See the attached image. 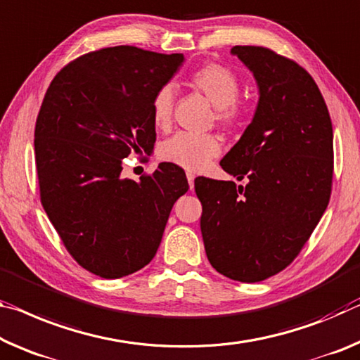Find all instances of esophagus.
<instances>
[{
	"mask_svg": "<svg viewBox=\"0 0 360 360\" xmlns=\"http://www.w3.org/2000/svg\"><path fill=\"white\" fill-rule=\"evenodd\" d=\"M193 179H195V176H193V173H191V171H187V181H189L191 191L193 189Z\"/></svg>",
	"mask_w": 360,
	"mask_h": 360,
	"instance_id": "obj_1",
	"label": "esophagus"
}]
</instances>
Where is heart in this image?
I'll return each instance as SVG.
<instances>
[{"label":"heart","instance_id":"b5f03b06","mask_svg":"<svg viewBox=\"0 0 360 360\" xmlns=\"http://www.w3.org/2000/svg\"><path fill=\"white\" fill-rule=\"evenodd\" d=\"M191 83L216 107V117L222 124L233 127L242 122L245 108L237 102L240 94V79L231 68L221 64H207L192 73ZM173 107L174 91L169 84H165L152 98V118L158 128H167L171 123ZM221 150L222 141L219 136L181 131L163 142L160 147V157L181 168L197 171L207 167Z\"/></svg>","mask_w":360,"mask_h":360}]
</instances>
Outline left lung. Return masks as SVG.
I'll list each match as a JSON object with an SVG mask.
<instances>
[{"label":"left lung","instance_id":"left-lung-1","mask_svg":"<svg viewBox=\"0 0 360 360\" xmlns=\"http://www.w3.org/2000/svg\"><path fill=\"white\" fill-rule=\"evenodd\" d=\"M259 88L255 117L221 160L238 181L195 179L210 264L253 283L300 255L327 210L333 179V128L312 77L262 46H233Z\"/></svg>","mask_w":360,"mask_h":360}]
</instances>
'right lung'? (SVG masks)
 <instances>
[{"label": "right lung", "mask_w": 360, "mask_h": 360, "mask_svg": "<svg viewBox=\"0 0 360 360\" xmlns=\"http://www.w3.org/2000/svg\"><path fill=\"white\" fill-rule=\"evenodd\" d=\"M184 60L134 46L91 51L57 73L35 124L39 198L67 252L102 278L149 264L184 169L160 163L141 181L122 178L131 152L153 149L152 98Z\"/></svg>", "instance_id": "1"}]
</instances>
